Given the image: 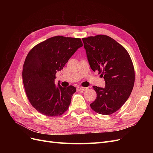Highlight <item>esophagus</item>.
Returning <instances> with one entry per match:
<instances>
[{
    "label": "esophagus",
    "mask_w": 153,
    "mask_h": 153,
    "mask_svg": "<svg viewBox=\"0 0 153 153\" xmlns=\"http://www.w3.org/2000/svg\"><path fill=\"white\" fill-rule=\"evenodd\" d=\"M77 91H86V90H87L88 89V88L87 87H81V86H78V87H77Z\"/></svg>",
    "instance_id": "1"
}]
</instances>
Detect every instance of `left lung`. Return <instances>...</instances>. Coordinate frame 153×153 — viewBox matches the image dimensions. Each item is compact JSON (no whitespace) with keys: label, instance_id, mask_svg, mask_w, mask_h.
Instances as JSON below:
<instances>
[{"label":"left lung","instance_id":"8db88e82","mask_svg":"<svg viewBox=\"0 0 153 153\" xmlns=\"http://www.w3.org/2000/svg\"><path fill=\"white\" fill-rule=\"evenodd\" d=\"M92 71L104 78V88L93 86L96 99L90 106L94 112L108 115L117 111L130 96L135 83V69L127 50L106 35L82 38Z\"/></svg>","mask_w":153,"mask_h":153}]
</instances>
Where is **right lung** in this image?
Segmentation results:
<instances>
[{
    "label": "right lung",
    "mask_w": 153,
    "mask_h": 153,
    "mask_svg": "<svg viewBox=\"0 0 153 153\" xmlns=\"http://www.w3.org/2000/svg\"><path fill=\"white\" fill-rule=\"evenodd\" d=\"M82 46L80 38L57 36L36 45L27 54L23 82L27 98L39 113L55 117L68 109L76 88L55 85V74Z\"/></svg>",
    "instance_id": "right-lung-1"
}]
</instances>
